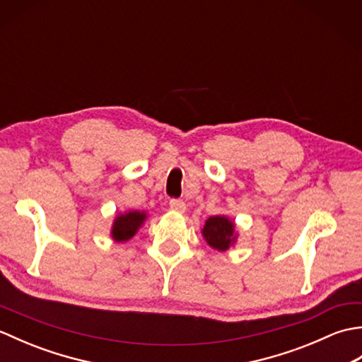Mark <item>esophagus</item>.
Returning a JSON list of instances; mask_svg holds the SVG:
<instances>
[{"instance_id":"esophagus-1","label":"esophagus","mask_w":362,"mask_h":362,"mask_svg":"<svg viewBox=\"0 0 362 362\" xmlns=\"http://www.w3.org/2000/svg\"><path fill=\"white\" fill-rule=\"evenodd\" d=\"M169 209L177 213H183L187 210V204L180 199H173V201H169Z\"/></svg>"}]
</instances>
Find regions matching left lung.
Returning a JSON list of instances; mask_svg holds the SVG:
<instances>
[{
	"mask_svg": "<svg viewBox=\"0 0 362 362\" xmlns=\"http://www.w3.org/2000/svg\"><path fill=\"white\" fill-rule=\"evenodd\" d=\"M205 243L211 249L226 252L230 247H235L238 241V230L235 221L230 219L226 214H216L210 216L205 221V224L201 230Z\"/></svg>",
	"mask_w": 362,
	"mask_h": 362,
	"instance_id": "obj_1",
	"label": "left lung"
}]
</instances>
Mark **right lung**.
Instances as JSON below:
<instances>
[{
    "instance_id": "right-lung-1",
    "label": "right lung",
    "mask_w": 362,
    "mask_h": 362,
    "mask_svg": "<svg viewBox=\"0 0 362 362\" xmlns=\"http://www.w3.org/2000/svg\"><path fill=\"white\" fill-rule=\"evenodd\" d=\"M149 214L140 210H130L124 213H118L115 216L110 227V238L115 243H126L138 233L144 222L148 221Z\"/></svg>"
}]
</instances>
